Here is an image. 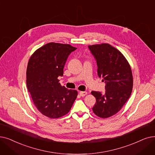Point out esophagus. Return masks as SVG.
I'll use <instances>...</instances> for the list:
<instances>
[{"label": "esophagus", "mask_w": 155, "mask_h": 155, "mask_svg": "<svg viewBox=\"0 0 155 155\" xmlns=\"http://www.w3.org/2000/svg\"><path fill=\"white\" fill-rule=\"evenodd\" d=\"M87 94V92H85V91H80V92H79L80 96H82V97L85 96Z\"/></svg>", "instance_id": "obj_1"}]
</instances>
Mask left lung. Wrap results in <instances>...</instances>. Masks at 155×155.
Masks as SVG:
<instances>
[{"instance_id":"left-lung-1","label":"left lung","mask_w":155,"mask_h":155,"mask_svg":"<svg viewBox=\"0 0 155 155\" xmlns=\"http://www.w3.org/2000/svg\"><path fill=\"white\" fill-rule=\"evenodd\" d=\"M97 66V75L105 82V92L92 91L96 103L93 112L108 118L118 112L130 96L133 77L130 66L118 50L108 44L89 45Z\"/></svg>"}]
</instances>
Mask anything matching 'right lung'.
Wrapping results in <instances>:
<instances>
[{"instance_id": "add662e5", "label": "right lung", "mask_w": 155, "mask_h": 155, "mask_svg": "<svg viewBox=\"0 0 155 155\" xmlns=\"http://www.w3.org/2000/svg\"><path fill=\"white\" fill-rule=\"evenodd\" d=\"M77 49L69 44L51 42L37 49L31 56L26 70V87L38 111L51 118L68 113L78 92L59 83L70 54Z\"/></svg>"}]
</instances>
